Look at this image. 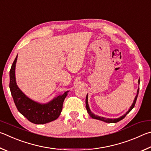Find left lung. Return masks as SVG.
<instances>
[{
	"label": "left lung",
	"mask_w": 151,
	"mask_h": 151,
	"mask_svg": "<svg viewBox=\"0 0 151 151\" xmlns=\"http://www.w3.org/2000/svg\"><path fill=\"white\" fill-rule=\"evenodd\" d=\"M139 82V84L140 83V79L138 81ZM139 88L138 89V90H137V96L135 97V98H134V100L133 101V104H132L131 107H130V109H129V110L127 112L125 115H123L122 117H121L119 118H117V119H106L105 117H99V116H97V115H96L95 114H93V113H91V111H90V109H89V105H88V95H87L86 96V109H87V111H88V113H89V115L90 117H91L93 119H98V120H101V121H104V122H106V123H117V122H119V121L122 120L123 119H124L125 117V116L128 114V113L131 111L133 109V107H134V105H135V104H136V101H137V97H138V94H139Z\"/></svg>",
	"instance_id": "8db88e82"
}]
</instances>
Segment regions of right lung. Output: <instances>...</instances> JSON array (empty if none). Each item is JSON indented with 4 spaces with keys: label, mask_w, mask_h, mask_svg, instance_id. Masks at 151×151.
<instances>
[{
    "label": "right lung",
    "mask_w": 151,
    "mask_h": 151,
    "mask_svg": "<svg viewBox=\"0 0 151 151\" xmlns=\"http://www.w3.org/2000/svg\"><path fill=\"white\" fill-rule=\"evenodd\" d=\"M17 55L10 70L9 87L17 109L31 123L45 124L56 119L62 110L63 103L68 92L55 97L47 104H40L32 101L24 94L18 88L15 80V66Z\"/></svg>",
    "instance_id": "obj_1"
}]
</instances>
